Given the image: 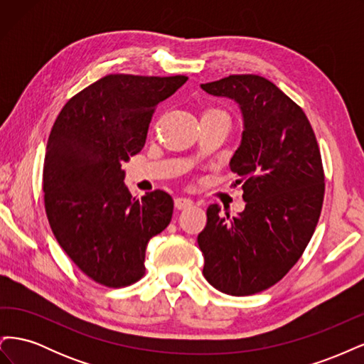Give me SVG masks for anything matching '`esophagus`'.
Instances as JSON below:
<instances>
[{
	"instance_id": "obj_1",
	"label": "esophagus",
	"mask_w": 364,
	"mask_h": 364,
	"mask_svg": "<svg viewBox=\"0 0 364 364\" xmlns=\"http://www.w3.org/2000/svg\"><path fill=\"white\" fill-rule=\"evenodd\" d=\"M174 206L178 209H186V208L193 206V200L188 199V197H176Z\"/></svg>"
}]
</instances>
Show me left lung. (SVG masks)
<instances>
[{"label": "left lung", "instance_id": "obj_1", "mask_svg": "<svg viewBox=\"0 0 364 364\" xmlns=\"http://www.w3.org/2000/svg\"><path fill=\"white\" fill-rule=\"evenodd\" d=\"M200 87L234 100L243 115L229 167L246 202L232 218L208 208L197 237L203 277L222 293L255 294L287 274L314 234L325 193L321 150L302 109L264 77L237 74Z\"/></svg>", "mask_w": 364, "mask_h": 364}]
</instances>
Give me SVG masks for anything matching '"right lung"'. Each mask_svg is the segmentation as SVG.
I'll use <instances>...</instances> for the list:
<instances>
[{
  "mask_svg": "<svg viewBox=\"0 0 364 364\" xmlns=\"http://www.w3.org/2000/svg\"><path fill=\"white\" fill-rule=\"evenodd\" d=\"M186 80L109 74L75 94L53 124L43 161L48 222L75 266L106 287L141 279L150 238L171 222L170 194L132 197L121 162L144 147L155 107Z\"/></svg>",
  "mask_w": 364,
  "mask_h": 364,
  "instance_id": "obj_1",
  "label": "right lung"
}]
</instances>
